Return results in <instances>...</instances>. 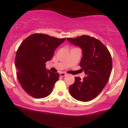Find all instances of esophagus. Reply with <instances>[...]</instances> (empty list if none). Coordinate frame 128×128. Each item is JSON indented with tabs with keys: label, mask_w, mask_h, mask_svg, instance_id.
Masks as SVG:
<instances>
[{
	"label": "esophagus",
	"mask_w": 128,
	"mask_h": 128,
	"mask_svg": "<svg viewBox=\"0 0 128 128\" xmlns=\"http://www.w3.org/2000/svg\"><path fill=\"white\" fill-rule=\"evenodd\" d=\"M66 75V74L65 73H63V72H61V73H60V76H62V77H64V76H65Z\"/></svg>",
	"instance_id": "obj_1"
}]
</instances>
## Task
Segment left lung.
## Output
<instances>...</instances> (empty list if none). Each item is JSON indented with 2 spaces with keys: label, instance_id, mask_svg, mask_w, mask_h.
<instances>
[{
  "label": "left lung",
  "instance_id": "1",
  "mask_svg": "<svg viewBox=\"0 0 128 128\" xmlns=\"http://www.w3.org/2000/svg\"><path fill=\"white\" fill-rule=\"evenodd\" d=\"M67 40L81 48L83 56L80 66L86 74L83 80L75 77L69 92L78 100L90 101L100 94L109 80L112 68L111 54L100 40L88 36Z\"/></svg>",
  "mask_w": 128,
  "mask_h": 128
}]
</instances>
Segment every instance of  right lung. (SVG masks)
Masks as SVG:
<instances>
[{"label": "right lung", "mask_w": 128, "mask_h": 128, "mask_svg": "<svg viewBox=\"0 0 128 128\" xmlns=\"http://www.w3.org/2000/svg\"><path fill=\"white\" fill-rule=\"evenodd\" d=\"M66 39L35 33L21 43L15 58L17 77L24 90L31 96L43 98L51 93L59 74L47 70L46 62Z\"/></svg>", "instance_id": "obj_1"}]
</instances>
